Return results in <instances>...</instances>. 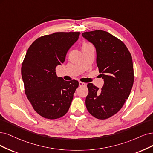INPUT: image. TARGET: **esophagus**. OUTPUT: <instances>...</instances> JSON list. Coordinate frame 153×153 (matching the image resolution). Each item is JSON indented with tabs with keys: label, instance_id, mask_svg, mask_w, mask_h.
<instances>
[{
	"label": "esophagus",
	"instance_id": "esophagus-1",
	"mask_svg": "<svg viewBox=\"0 0 153 153\" xmlns=\"http://www.w3.org/2000/svg\"><path fill=\"white\" fill-rule=\"evenodd\" d=\"M79 86H81V87H85V86H86V84L82 82H79Z\"/></svg>",
	"mask_w": 153,
	"mask_h": 153
}]
</instances>
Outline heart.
<instances>
[{
  "label": "heart",
  "mask_w": 153,
  "mask_h": 153,
  "mask_svg": "<svg viewBox=\"0 0 153 153\" xmlns=\"http://www.w3.org/2000/svg\"><path fill=\"white\" fill-rule=\"evenodd\" d=\"M88 45H91V44H89V43H86V42H84V43H82V47H85V46H88Z\"/></svg>",
  "instance_id": "1"
}]
</instances>
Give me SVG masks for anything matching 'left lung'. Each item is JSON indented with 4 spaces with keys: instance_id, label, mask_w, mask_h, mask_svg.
Here are the masks:
<instances>
[{
    "instance_id": "8db88e82",
    "label": "left lung",
    "mask_w": 153,
    "mask_h": 153,
    "mask_svg": "<svg viewBox=\"0 0 153 153\" xmlns=\"http://www.w3.org/2000/svg\"><path fill=\"white\" fill-rule=\"evenodd\" d=\"M97 50V64L104 79L103 88L88 84L86 106L89 113L100 120L107 119L119 111L128 98L134 75L131 53L120 39L103 30L82 34Z\"/></svg>"
}]
</instances>
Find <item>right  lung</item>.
<instances>
[{"label": "right lung", "mask_w": 153, "mask_h": 153, "mask_svg": "<svg viewBox=\"0 0 153 153\" xmlns=\"http://www.w3.org/2000/svg\"><path fill=\"white\" fill-rule=\"evenodd\" d=\"M80 32H56L34 41L28 48L21 67L25 91L33 109L48 119L66 114L79 86L76 80L57 77L56 67L65 61L67 51Z\"/></svg>", "instance_id": "obj_1"}]
</instances>
